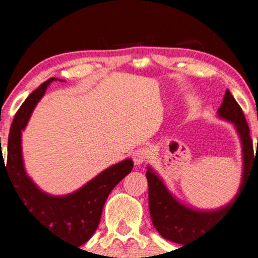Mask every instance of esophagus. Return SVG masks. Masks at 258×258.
<instances>
[{"label":"esophagus","mask_w":258,"mask_h":258,"mask_svg":"<svg viewBox=\"0 0 258 258\" xmlns=\"http://www.w3.org/2000/svg\"><path fill=\"white\" fill-rule=\"evenodd\" d=\"M132 158H134L135 165H142L147 160V151H146V148H137L134 152V155H132Z\"/></svg>","instance_id":"1"}]
</instances>
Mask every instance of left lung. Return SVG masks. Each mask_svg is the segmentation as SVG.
<instances>
[{"mask_svg": "<svg viewBox=\"0 0 258 258\" xmlns=\"http://www.w3.org/2000/svg\"><path fill=\"white\" fill-rule=\"evenodd\" d=\"M217 116L233 124L241 141L242 177L237 194L232 201L216 210H200L187 206L172 195L160 175L151 166H147L146 177L148 181V206L151 220L163 238L175 243H188L212 230L213 226L220 222L223 216L230 212L231 207L237 202L248 175H251L252 167L256 166V163L258 166V155H253V145L249 137L248 124L240 105L236 102L228 90H226Z\"/></svg>", "mask_w": 258, "mask_h": 258, "instance_id": "1", "label": "left lung"}]
</instances>
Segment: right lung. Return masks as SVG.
I'll use <instances>...</instances> for the list:
<instances>
[{
  "mask_svg": "<svg viewBox=\"0 0 258 258\" xmlns=\"http://www.w3.org/2000/svg\"><path fill=\"white\" fill-rule=\"evenodd\" d=\"M57 80L52 77L45 81L26 98L17 111L10 128L6 166L1 153L0 170L2 166L10 176L17 195L30 215L58 238L71 241L76 246H82L97 230L108 195L124 176L131 172L134 162L131 158H126L110 166L79 189L62 196H54L42 191L32 181L26 172L23 162L22 131L27 126L32 111L43 97L49 83Z\"/></svg>",
  "mask_w": 258,
  "mask_h": 258,
  "instance_id": "add662e5",
  "label": "right lung"
}]
</instances>
